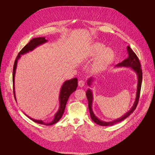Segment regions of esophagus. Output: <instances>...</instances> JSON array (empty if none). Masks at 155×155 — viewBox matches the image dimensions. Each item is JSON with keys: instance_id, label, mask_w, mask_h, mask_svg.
<instances>
[{"instance_id": "esophagus-1", "label": "esophagus", "mask_w": 155, "mask_h": 155, "mask_svg": "<svg viewBox=\"0 0 155 155\" xmlns=\"http://www.w3.org/2000/svg\"><path fill=\"white\" fill-rule=\"evenodd\" d=\"M78 86L80 87H84V85H85V81H84L83 80H80L79 81H78Z\"/></svg>"}]
</instances>
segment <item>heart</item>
Returning a JSON list of instances; mask_svg holds the SVG:
<instances>
[{
  "label": "heart",
  "mask_w": 155,
  "mask_h": 155,
  "mask_svg": "<svg viewBox=\"0 0 155 155\" xmlns=\"http://www.w3.org/2000/svg\"><path fill=\"white\" fill-rule=\"evenodd\" d=\"M91 58L96 57L92 64V69L94 72H100L107 67L113 61L115 54L110 48L101 43H95L91 48L90 52Z\"/></svg>",
  "instance_id": "obj_1"
}]
</instances>
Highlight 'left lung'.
Here are the masks:
<instances>
[{
    "instance_id": "obj_1",
    "label": "left lung",
    "mask_w": 155,
    "mask_h": 155,
    "mask_svg": "<svg viewBox=\"0 0 155 155\" xmlns=\"http://www.w3.org/2000/svg\"><path fill=\"white\" fill-rule=\"evenodd\" d=\"M127 52L129 54V57L123 61L122 62L119 63L117 65H116V67H130L136 73L138 78V83H137V93H136V97L134 103V105L132 106V108L127 112L126 114H125L123 116L121 117L116 119L112 122H105L103 121L100 119H98L95 114H94V112L92 109V102L93 100V95L92 91L88 88L86 92V95L87 97V100L88 101V108L90 110V114L91 119L93 120V122L96 123L98 125H100L102 126H110L112 125H114L117 122H120L124 119H125L127 117H129L132 113H133V112L136 109V107L137 106L138 100H139V97H140V90H141V87H142V70L141 68V65H140L139 59L135 53L131 49V48L129 46H127ZM93 78L91 77L88 80L87 84L89 87L91 86V83L93 81Z\"/></svg>"
}]
</instances>
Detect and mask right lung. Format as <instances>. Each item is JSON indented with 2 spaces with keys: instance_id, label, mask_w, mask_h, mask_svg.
<instances>
[{
  "instance_id": "right-lung-1",
  "label": "right lung",
  "mask_w": 155,
  "mask_h": 155,
  "mask_svg": "<svg viewBox=\"0 0 155 155\" xmlns=\"http://www.w3.org/2000/svg\"><path fill=\"white\" fill-rule=\"evenodd\" d=\"M46 42H48V40L45 39V37H39V38H33L18 53L17 57L15 61V62H14L13 69V94H14V97H15L16 101H17V100H16L15 91V76L16 68H17V62H18V59L21 58V55L25 54L28 52H29L30 51H33L35 48H36L37 47H38L39 46H40L41 45L46 43ZM77 86H78V79L77 78H74L71 80H66L64 81V83H63V85L61 88L59 97V104H60L59 108V110H58V112H56V114H55L54 118L52 122H51L49 123H45L43 120L34 119L26 115L27 117L30 118L33 121L35 122L36 123L45 125H53L55 123H57L61 119V118L62 117V116L64 114V112L65 109V106H66V104H67V102L68 101L69 96L73 92H74L76 90Z\"/></svg>"
}]
</instances>
